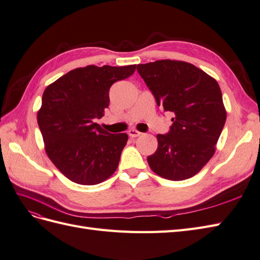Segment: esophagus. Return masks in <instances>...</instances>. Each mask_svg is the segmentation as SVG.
Listing matches in <instances>:
<instances>
[{
	"label": "esophagus",
	"instance_id": "esophagus-1",
	"mask_svg": "<svg viewBox=\"0 0 260 260\" xmlns=\"http://www.w3.org/2000/svg\"><path fill=\"white\" fill-rule=\"evenodd\" d=\"M128 135H129V137H132V138H135V137L141 136L142 133L136 131V129H129V131H128Z\"/></svg>",
	"mask_w": 260,
	"mask_h": 260
}]
</instances>
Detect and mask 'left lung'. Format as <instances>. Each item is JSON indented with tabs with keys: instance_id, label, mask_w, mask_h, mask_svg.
<instances>
[{
	"instance_id": "1",
	"label": "left lung",
	"mask_w": 260,
	"mask_h": 260,
	"mask_svg": "<svg viewBox=\"0 0 260 260\" xmlns=\"http://www.w3.org/2000/svg\"><path fill=\"white\" fill-rule=\"evenodd\" d=\"M137 71L157 105L175 113L170 131L157 135L149 167L172 181L193 177L214 155L226 121L218 83L192 63L169 59L138 64Z\"/></svg>"
}]
</instances>
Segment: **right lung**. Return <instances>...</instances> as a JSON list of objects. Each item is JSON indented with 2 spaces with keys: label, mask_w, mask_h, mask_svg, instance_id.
Returning a JSON list of instances; mask_svg holds the SVG:
<instances>
[{
  "label": "right lung",
  "mask_w": 260,
  "mask_h": 260,
  "mask_svg": "<svg viewBox=\"0 0 260 260\" xmlns=\"http://www.w3.org/2000/svg\"><path fill=\"white\" fill-rule=\"evenodd\" d=\"M135 69L136 64L86 66L66 73L44 91L37 122L45 150L69 180L98 184L117 169L128 136L111 134L94 118H101L109 106L111 85Z\"/></svg>",
  "instance_id": "add662e5"
}]
</instances>
